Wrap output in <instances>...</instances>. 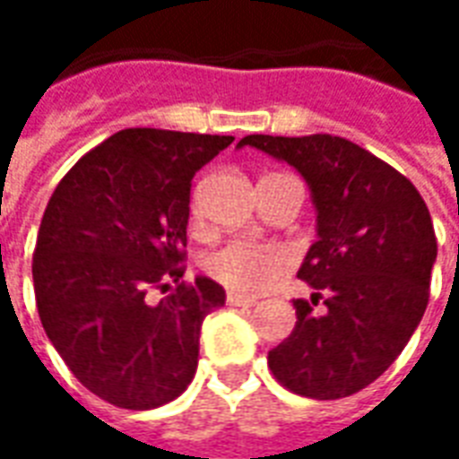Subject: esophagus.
Wrapping results in <instances>:
<instances>
[{"instance_id":"esophagus-1","label":"esophagus","mask_w":459,"mask_h":459,"mask_svg":"<svg viewBox=\"0 0 459 459\" xmlns=\"http://www.w3.org/2000/svg\"><path fill=\"white\" fill-rule=\"evenodd\" d=\"M226 303L229 306H238V307H253L255 303H258V298H253V296H240V293H226Z\"/></svg>"}]
</instances>
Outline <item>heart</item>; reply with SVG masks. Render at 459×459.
I'll return each instance as SVG.
<instances>
[{"instance_id": "heart-1", "label": "heart", "mask_w": 459, "mask_h": 459, "mask_svg": "<svg viewBox=\"0 0 459 459\" xmlns=\"http://www.w3.org/2000/svg\"><path fill=\"white\" fill-rule=\"evenodd\" d=\"M293 265L296 253L290 246L248 238L229 240L204 258V271L208 278L246 296L271 290Z\"/></svg>"}]
</instances>
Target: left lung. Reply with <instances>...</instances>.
Masks as SVG:
<instances>
[{
    "label": "left lung",
    "mask_w": 459,
    "mask_h": 459,
    "mask_svg": "<svg viewBox=\"0 0 459 459\" xmlns=\"http://www.w3.org/2000/svg\"><path fill=\"white\" fill-rule=\"evenodd\" d=\"M238 146L298 169L318 211V240L298 271L316 293L293 300L296 328L268 352V368L296 395H352L393 365L428 307L430 211L410 178L341 136L251 134ZM320 297L329 310L316 316Z\"/></svg>",
    "instance_id": "obj_1"
}]
</instances>
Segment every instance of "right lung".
<instances>
[{
	"mask_svg": "<svg viewBox=\"0 0 459 459\" xmlns=\"http://www.w3.org/2000/svg\"><path fill=\"white\" fill-rule=\"evenodd\" d=\"M230 141L118 131L47 204L31 261L41 325L74 377L117 408H159L194 380L201 325L226 293L206 275L181 281L191 178ZM169 280L175 290L152 304Z\"/></svg>",
	"mask_w": 459,
	"mask_h": 459,
	"instance_id": "right-lung-1",
	"label": "right lung"
}]
</instances>
